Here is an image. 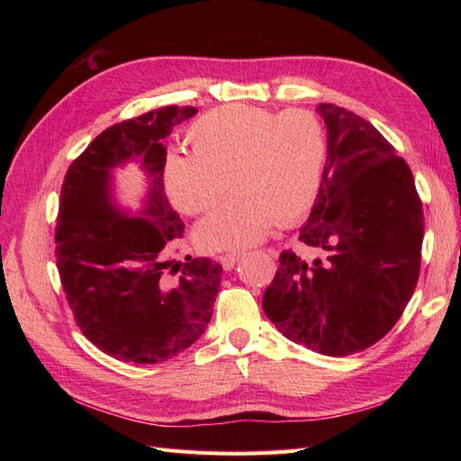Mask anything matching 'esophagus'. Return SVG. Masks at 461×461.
I'll return each instance as SVG.
<instances>
[{"instance_id": "1", "label": "esophagus", "mask_w": 461, "mask_h": 461, "mask_svg": "<svg viewBox=\"0 0 461 461\" xmlns=\"http://www.w3.org/2000/svg\"><path fill=\"white\" fill-rule=\"evenodd\" d=\"M242 258V254L240 252H229V254H222V256H219V261L222 263V267H225L227 271H230L234 265H236V261H239Z\"/></svg>"}]
</instances>
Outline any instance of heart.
Masks as SVG:
<instances>
[{"instance_id":"heart-1","label":"heart","mask_w":461,"mask_h":461,"mask_svg":"<svg viewBox=\"0 0 461 461\" xmlns=\"http://www.w3.org/2000/svg\"><path fill=\"white\" fill-rule=\"evenodd\" d=\"M192 148L165 161L167 196L188 215L205 213L236 192L196 229L205 249H239L261 242L275 222L290 225L310 212L323 185L327 136L305 109L273 113L230 104L202 115L186 134Z\"/></svg>"}]
</instances>
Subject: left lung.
<instances>
[{
	"label": "left lung",
	"mask_w": 461,
	"mask_h": 461,
	"mask_svg": "<svg viewBox=\"0 0 461 461\" xmlns=\"http://www.w3.org/2000/svg\"><path fill=\"white\" fill-rule=\"evenodd\" d=\"M327 165L310 219L308 252L285 249L263 312L288 340L342 357L396 325L420 278L423 205L408 163L373 124L317 105Z\"/></svg>",
	"instance_id": "1"
}]
</instances>
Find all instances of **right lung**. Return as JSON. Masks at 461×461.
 <instances>
[{"label": "right lung", "instance_id": "1", "mask_svg": "<svg viewBox=\"0 0 461 461\" xmlns=\"http://www.w3.org/2000/svg\"><path fill=\"white\" fill-rule=\"evenodd\" d=\"M196 107L167 105L113 124L73 161L61 186L55 258L82 334L107 356L158 364L186 350L207 329L222 267L209 258H167L185 222L163 186V140ZM145 173L136 210L116 198L114 173Z\"/></svg>", "mask_w": 461, "mask_h": 461}]
</instances>
